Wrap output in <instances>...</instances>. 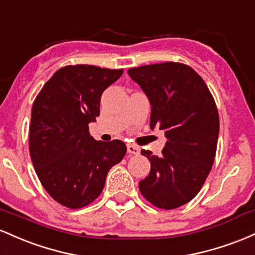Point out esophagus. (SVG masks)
<instances>
[{
  "instance_id": "34e87169",
  "label": "esophagus",
  "mask_w": 255,
  "mask_h": 255,
  "mask_svg": "<svg viewBox=\"0 0 255 255\" xmlns=\"http://www.w3.org/2000/svg\"><path fill=\"white\" fill-rule=\"evenodd\" d=\"M139 151H141V149H139V148L137 147V145L128 144V153L135 154V155H137V154H139Z\"/></svg>"
}]
</instances>
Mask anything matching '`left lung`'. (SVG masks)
<instances>
[{
  "label": "left lung",
  "mask_w": 255,
  "mask_h": 255,
  "mask_svg": "<svg viewBox=\"0 0 255 255\" xmlns=\"http://www.w3.org/2000/svg\"><path fill=\"white\" fill-rule=\"evenodd\" d=\"M128 73L149 99L150 128L164 130L167 138L159 156L142 149L150 172L139 182V191L161 210L181 207L197 195L216 158V101L200 74L182 62L139 66Z\"/></svg>",
  "instance_id": "obj_1"
}]
</instances>
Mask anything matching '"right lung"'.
Here are the masks:
<instances>
[{
  "label": "right lung",
  "instance_id": "add662e5",
  "mask_svg": "<svg viewBox=\"0 0 255 255\" xmlns=\"http://www.w3.org/2000/svg\"><path fill=\"white\" fill-rule=\"evenodd\" d=\"M93 65L61 67L36 96L28 149L39 182L67 208L85 207L105 187L108 171L127 153L120 139L95 141L89 123L100 116L102 93L123 74Z\"/></svg>",
  "mask_w": 255,
  "mask_h": 255
}]
</instances>
